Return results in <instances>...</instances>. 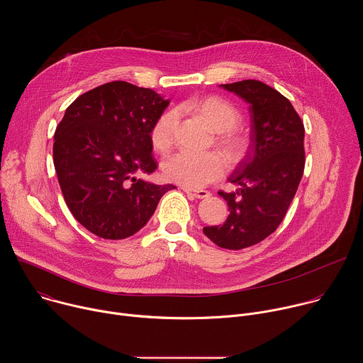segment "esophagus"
Wrapping results in <instances>:
<instances>
[{"label": "esophagus", "instance_id": "34e87169", "mask_svg": "<svg viewBox=\"0 0 363 363\" xmlns=\"http://www.w3.org/2000/svg\"><path fill=\"white\" fill-rule=\"evenodd\" d=\"M184 191L186 192V194H189V195H192L194 198H198V199H203V198H208L211 194L208 192V191H205V189H189V188H184Z\"/></svg>", "mask_w": 363, "mask_h": 363}]
</instances>
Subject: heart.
<instances>
[{"instance_id":"heart-1","label":"heart","mask_w":363,"mask_h":363,"mask_svg":"<svg viewBox=\"0 0 363 363\" xmlns=\"http://www.w3.org/2000/svg\"><path fill=\"white\" fill-rule=\"evenodd\" d=\"M192 109L206 125L221 133L220 143L231 155L242 150V139L233 130L240 123V112L227 100L217 96H206L189 101ZM177 113L168 111L155 121L150 129V142L157 150H167L174 140ZM227 162L218 152H191L179 150L169 155L162 162V172L171 182L189 189L202 188L223 177Z\"/></svg>"}]
</instances>
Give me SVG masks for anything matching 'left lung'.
<instances>
[{
    "mask_svg": "<svg viewBox=\"0 0 363 363\" xmlns=\"http://www.w3.org/2000/svg\"><path fill=\"white\" fill-rule=\"evenodd\" d=\"M221 87L250 105V146L228 178L238 188L218 192L230 216L223 225L203 227V234L221 248L241 250L263 241L283 221L304 171V126L290 100L263 82Z\"/></svg>",
    "mask_w": 363,
    "mask_h": 363,
    "instance_id": "1",
    "label": "left lung"
}]
</instances>
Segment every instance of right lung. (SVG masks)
<instances>
[{
  "instance_id": "right-lung-1",
  "label": "right lung",
  "mask_w": 363,
  "mask_h": 363,
  "mask_svg": "<svg viewBox=\"0 0 363 363\" xmlns=\"http://www.w3.org/2000/svg\"><path fill=\"white\" fill-rule=\"evenodd\" d=\"M168 105L152 89L111 82L66 109L55 132V168L69 210L94 235H133L175 188L136 178L157 169L150 129Z\"/></svg>"
}]
</instances>
